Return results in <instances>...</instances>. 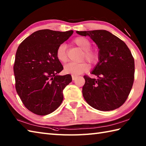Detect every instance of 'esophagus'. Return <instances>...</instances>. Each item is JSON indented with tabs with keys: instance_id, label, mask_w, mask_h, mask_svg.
I'll use <instances>...</instances> for the list:
<instances>
[{
	"instance_id": "34e87169",
	"label": "esophagus",
	"mask_w": 146,
	"mask_h": 146,
	"mask_svg": "<svg viewBox=\"0 0 146 146\" xmlns=\"http://www.w3.org/2000/svg\"><path fill=\"white\" fill-rule=\"evenodd\" d=\"M77 78H78V76H75V75H72V80H76Z\"/></svg>"
}]
</instances>
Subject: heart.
Masks as SVG:
<instances>
[{
	"label": "heart",
	"mask_w": 146,
	"mask_h": 146,
	"mask_svg": "<svg viewBox=\"0 0 146 146\" xmlns=\"http://www.w3.org/2000/svg\"><path fill=\"white\" fill-rule=\"evenodd\" d=\"M73 42L80 49L84 51L83 59H85L89 63L95 64L98 61V54L95 51L91 49V42L85 37H77L74 39ZM56 58L61 63H66L68 61L66 45L64 43L58 46L56 52ZM90 68L88 63L83 62L81 63H70L65 65L64 71L67 74H71L73 75H79L87 71Z\"/></svg>",
	"instance_id": "b5f03b06"
}]
</instances>
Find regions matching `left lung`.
I'll return each instance as SVG.
<instances>
[{
	"instance_id": "left-lung-1",
	"label": "left lung",
	"mask_w": 146,
	"mask_h": 146,
	"mask_svg": "<svg viewBox=\"0 0 146 146\" xmlns=\"http://www.w3.org/2000/svg\"><path fill=\"white\" fill-rule=\"evenodd\" d=\"M97 45L98 62L91 73L98 78L84 76L82 94L88 104L95 109L110 111L124 104L134 80V60L125 43L105 30L78 31Z\"/></svg>"
}]
</instances>
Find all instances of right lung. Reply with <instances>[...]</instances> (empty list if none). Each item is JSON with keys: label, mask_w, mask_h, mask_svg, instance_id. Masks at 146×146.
<instances>
[{"label": "right lung", "mask_w": 146, "mask_h": 146, "mask_svg": "<svg viewBox=\"0 0 146 146\" xmlns=\"http://www.w3.org/2000/svg\"><path fill=\"white\" fill-rule=\"evenodd\" d=\"M73 33L39 30L19 46L14 65L15 89L24 106L34 113L49 114L62 103L63 90L72 78L69 74L58 75L63 67L56 52Z\"/></svg>", "instance_id": "right-lung-1"}]
</instances>
